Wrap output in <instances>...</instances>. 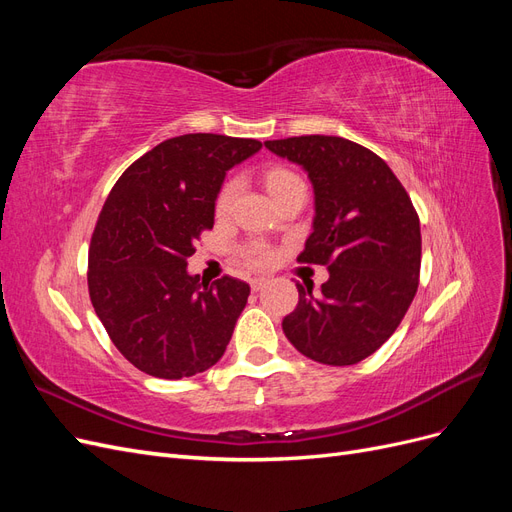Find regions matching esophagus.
Listing matches in <instances>:
<instances>
[{
  "mask_svg": "<svg viewBox=\"0 0 512 512\" xmlns=\"http://www.w3.org/2000/svg\"><path fill=\"white\" fill-rule=\"evenodd\" d=\"M267 277H254V280H252V290L254 292H258V290H262V288H265L267 286Z\"/></svg>",
  "mask_w": 512,
  "mask_h": 512,
  "instance_id": "34e87169",
  "label": "esophagus"
}]
</instances>
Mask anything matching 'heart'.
I'll list each match as a JSON object with an SVG mask.
<instances>
[{
	"label": "heart",
	"mask_w": 512,
	"mask_h": 512,
	"mask_svg": "<svg viewBox=\"0 0 512 512\" xmlns=\"http://www.w3.org/2000/svg\"><path fill=\"white\" fill-rule=\"evenodd\" d=\"M292 183H303V181L297 173H292V170H288V168H271L267 173V188H269L271 194H277L280 190L288 188V185H292ZM239 190H241L239 179H228L222 185L220 192H218V198H215V213H218L220 218H222V215L230 213L232 205H235V200H237ZM239 258H241L245 267L262 269V267L271 265L275 254H273L269 245L254 241V243H245V245L239 247Z\"/></svg>",
	"instance_id": "heart-1"
}]
</instances>
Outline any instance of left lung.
Returning a JSON list of instances; mask_svg holds the SVG:
<instances>
[{"label": "left lung", "instance_id": "8db88e82", "mask_svg": "<svg viewBox=\"0 0 512 512\" xmlns=\"http://www.w3.org/2000/svg\"><path fill=\"white\" fill-rule=\"evenodd\" d=\"M265 147L307 170L316 218L297 260L329 269L316 294L297 284L299 305L282 329L307 359L359 363L395 333L416 294L418 213L386 162L348 138L309 134Z\"/></svg>", "mask_w": 512, "mask_h": 512}]
</instances>
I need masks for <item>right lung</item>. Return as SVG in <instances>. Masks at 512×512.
Returning <instances> with one entry per match:
<instances>
[{"instance_id": "add662e5", "label": "right lung", "mask_w": 512, "mask_h": 512, "mask_svg": "<svg viewBox=\"0 0 512 512\" xmlns=\"http://www.w3.org/2000/svg\"><path fill=\"white\" fill-rule=\"evenodd\" d=\"M254 138L183 134L132 162L113 185L89 243L91 305L115 348L153 378L181 380L222 359L250 286L185 271L213 228L226 170Z\"/></svg>"}]
</instances>
